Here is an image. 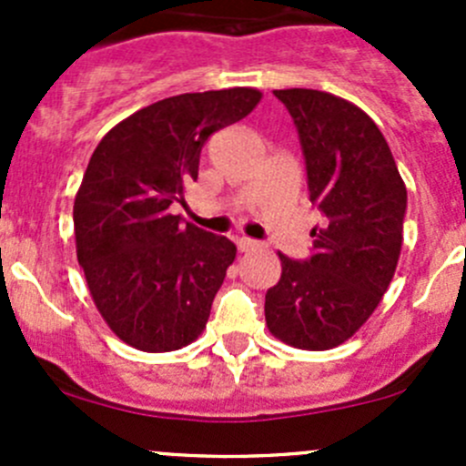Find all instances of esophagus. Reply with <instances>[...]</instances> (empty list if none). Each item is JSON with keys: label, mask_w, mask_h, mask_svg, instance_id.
I'll return each mask as SVG.
<instances>
[{"label": "esophagus", "mask_w": 466, "mask_h": 466, "mask_svg": "<svg viewBox=\"0 0 466 466\" xmlns=\"http://www.w3.org/2000/svg\"><path fill=\"white\" fill-rule=\"evenodd\" d=\"M237 246H238V250H241V252H252V250H259L261 243L255 241V238L241 237V238H237Z\"/></svg>", "instance_id": "1"}]
</instances>
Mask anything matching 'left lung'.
Listing matches in <instances>:
<instances>
[{
  "instance_id": "1",
  "label": "left lung",
  "mask_w": 466,
  "mask_h": 466,
  "mask_svg": "<svg viewBox=\"0 0 466 466\" xmlns=\"http://www.w3.org/2000/svg\"><path fill=\"white\" fill-rule=\"evenodd\" d=\"M307 162L309 198L324 214L313 255H281L266 293V324L298 350L324 351L354 336L388 290L403 243L406 185L379 126L354 103L320 89H275Z\"/></svg>"
}]
</instances>
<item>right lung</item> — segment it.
<instances>
[{
	"label": "right lung",
	"instance_id": "add662e5",
	"mask_svg": "<svg viewBox=\"0 0 466 466\" xmlns=\"http://www.w3.org/2000/svg\"><path fill=\"white\" fill-rule=\"evenodd\" d=\"M255 87L177 94L116 124L74 200L76 255L107 327L135 350H182L203 333L237 246L168 207L198 180L216 130L255 110Z\"/></svg>",
	"mask_w": 466,
	"mask_h": 466
}]
</instances>
